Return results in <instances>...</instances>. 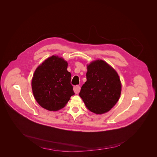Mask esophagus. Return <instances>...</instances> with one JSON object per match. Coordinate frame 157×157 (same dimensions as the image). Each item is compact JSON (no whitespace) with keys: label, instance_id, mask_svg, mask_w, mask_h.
I'll return each mask as SVG.
<instances>
[{"label":"esophagus","instance_id":"esophagus-1","mask_svg":"<svg viewBox=\"0 0 157 157\" xmlns=\"http://www.w3.org/2000/svg\"><path fill=\"white\" fill-rule=\"evenodd\" d=\"M80 86H78V85H76L74 87V91L75 94H78L80 91Z\"/></svg>","mask_w":157,"mask_h":157}]
</instances>
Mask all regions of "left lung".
Segmentation results:
<instances>
[{"mask_svg":"<svg viewBox=\"0 0 157 157\" xmlns=\"http://www.w3.org/2000/svg\"><path fill=\"white\" fill-rule=\"evenodd\" d=\"M86 82L79 95L90 111L108 112L118 101L121 85L117 72L107 63L98 60L88 65Z\"/></svg>","mask_w":157,"mask_h":157,"instance_id":"1","label":"left lung"}]
</instances>
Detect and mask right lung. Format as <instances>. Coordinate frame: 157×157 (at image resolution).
<instances>
[{
    "label": "right lung",
    "mask_w": 157,
    "mask_h": 157,
    "mask_svg": "<svg viewBox=\"0 0 157 157\" xmlns=\"http://www.w3.org/2000/svg\"><path fill=\"white\" fill-rule=\"evenodd\" d=\"M63 59L52 56L36 69L32 79L36 100L48 111H58L65 106L75 94L71 84V74Z\"/></svg>",
    "instance_id": "add662e5"
}]
</instances>
